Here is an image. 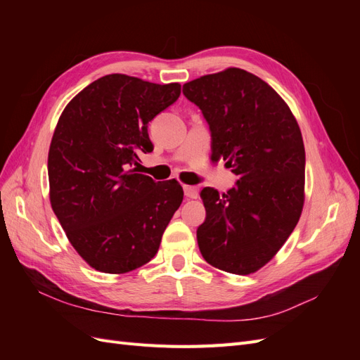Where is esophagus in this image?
<instances>
[{
    "label": "esophagus",
    "instance_id": "obj_1",
    "mask_svg": "<svg viewBox=\"0 0 360 360\" xmlns=\"http://www.w3.org/2000/svg\"><path fill=\"white\" fill-rule=\"evenodd\" d=\"M184 195H186L188 198H197L198 197V191L195 186H183Z\"/></svg>",
    "mask_w": 360,
    "mask_h": 360
}]
</instances>
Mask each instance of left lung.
Here are the masks:
<instances>
[{
  "label": "left lung",
  "instance_id": "1",
  "mask_svg": "<svg viewBox=\"0 0 360 360\" xmlns=\"http://www.w3.org/2000/svg\"><path fill=\"white\" fill-rule=\"evenodd\" d=\"M212 136V159L237 176L219 195L204 188L205 219L197 230L201 255L228 274L249 275L274 258L303 207L304 147L287 103L242 69L205 75L183 85Z\"/></svg>",
  "mask_w": 360,
  "mask_h": 360
}]
</instances>
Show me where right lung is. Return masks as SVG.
Instances as JSON below:
<instances>
[{
    "label": "right lung",
    "instance_id": "1",
    "mask_svg": "<svg viewBox=\"0 0 360 360\" xmlns=\"http://www.w3.org/2000/svg\"><path fill=\"white\" fill-rule=\"evenodd\" d=\"M179 96L180 84L106 75L58 120L48 156L52 210L76 252L103 274L148 263L183 201L179 181L130 171L153 151L148 123Z\"/></svg>",
    "mask_w": 360,
    "mask_h": 360
}]
</instances>
